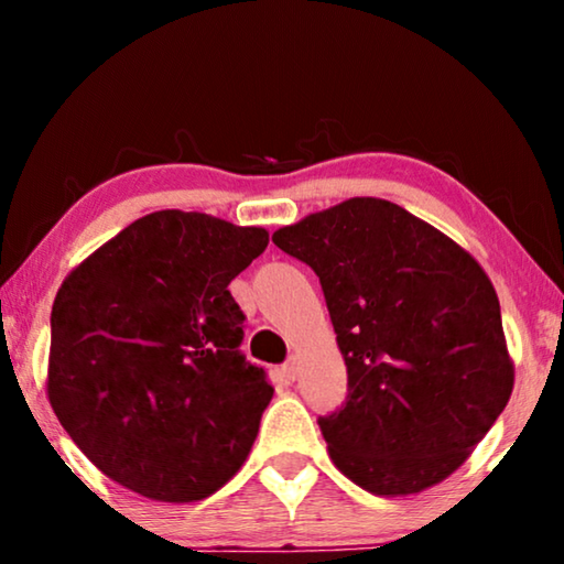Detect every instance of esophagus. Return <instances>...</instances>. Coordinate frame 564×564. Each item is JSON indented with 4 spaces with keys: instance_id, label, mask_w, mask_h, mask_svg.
Masks as SVG:
<instances>
[{
    "instance_id": "obj_1",
    "label": "esophagus",
    "mask_w": 564,
    "mask_h": 564,
    "mask_svg": "<svg viewBox=\"0 0 564 564\" xmlns=\"http://www.w3.org/2000/svg\"><path fill=\"white\" fill-rule=\"evenodd\" d=\"M283 376H285V380H295V378H299V358L291 356L289 360L283 362Z\"/></svg>"
}]
</instances>
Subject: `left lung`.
<instances>
[{
    "instance_id": "1",
    "label": "left lung",
    "mask_w": 564,
    "mask_h": 564,
    "mask_svg": "<svg viewBox=\"0 0 564 564\" xmlns=\"http://www.w3.org/2000/svg\"><path fill=\"white\" fill-rule=\"evenodd\" d=\"M273 243L316 271L348 368L318 417L330 460L386 498L443 482L505 410L514 368L488 273L453 238L383 198H348Z\"/></svg>"
}]
</instances>
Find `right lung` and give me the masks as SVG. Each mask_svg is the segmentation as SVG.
Here are the masks:
<instances>
[{
	"instance_id": "right-lung-1",
	"label": "right lung",
	"mask_w": 564,
	"mask_h": 564,
	"mask_svg": "<svg viewBox=\"0 0 564 564\" xmlns=\"http://www.w3.org/2000/svg\"><path fill=\"white\" fill-rule=\"evenodd\" d=\"M269 231L156 212L66 275L52 308L46 395L79 451L133 492L194 502L251 453L273 386L241 352L228 283Z\"/></svg>"
}]
</instances>
